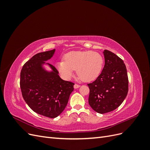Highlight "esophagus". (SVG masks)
Returning a JSON list of instances; mask_svg holds the SVG:
<instances>
[{
    "mask_svg": "<svg viewBox=\"0 0 150 150\" xmlns=\"http://www.w3.org/2000/svg\"><path fill=\"white\" fill-rule=\"evenodd\" d=\"M79 87H80V85H79V84H75L74 85V88L75 89H77V88H79Z\"/></svg>",
    "mask_w": 150,
    "mask_h": 150,
    "instance_id": "1",
    "label": "esophagus"
}]
</instances>
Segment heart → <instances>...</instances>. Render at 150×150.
Listing matches in <instances>:
<instances>
[{
    "mask_svg": "<svg viewBox=\"0 0 150 150\" xmlns=\"http://www.w3.org/2000/svg\"><path fill=\"white\" fill-rule=\"evenodd\" d=\"M64 61L57 62L56 67L61 76L66 80L70 79L74 70L81 79L90 82L96 79L102 71L104 60L98 52L84 51H72L67 53Z\"/></svg>",
    "mask_w": 150,
    "mask_h": 150,
    "instance_id": "obj_1",
    "label": "heart"
}]
</instances>
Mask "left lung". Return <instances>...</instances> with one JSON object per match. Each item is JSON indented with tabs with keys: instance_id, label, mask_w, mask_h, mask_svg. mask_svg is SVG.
<instances>
[{
	"instance_id": "8db88e82",
	"label": "left lung",
	"mask_w": 150,
	"mask_h": 150,
	"mask_svg": "<svg viewBox=\"0 0 150 150\" xmlns=\"http://www.w3.org/2000/svg\"><path fill=\"white\" fill-rule=\"evenodd\" d=\"M104 67L97 79L88 84L89 104L96 112L104 114L118 108L128 92V78L125 63L113 52L104 50Z\"/></svg>"
}]
</instances>
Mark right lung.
Segmentation results:
<instances>
[{"instance_id":"add662e5","label":"right lung","mask_w":150,"mask_h":150,"mask_svg":"<svg viewBox=\"0 0 150 150\" xmlns=\"http://www.w3.org/2000/svg\"><path fill=\"white\" fill-rule=\"evenodd\" d=\"M55 49L36 54L27 61L21 71L20 86L22 97L31 110L40 115L54 118L64 111L74 83L62 80L52 64V71L43 69Z\"/></svg>"}]
</instances>
